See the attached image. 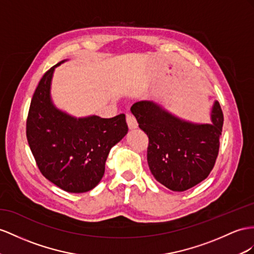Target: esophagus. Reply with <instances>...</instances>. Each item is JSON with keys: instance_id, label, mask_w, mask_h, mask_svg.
<instances>
[{"instance_id": "esophagus-1", "label": "esophagus", "mask_w": 254, "mask_h": 254, "mask_svg": "<svg viewBox=\"0 0 254 254\" xmlns=\"http://www.w3.org/2000/svg\"><path fill=\"white\" fill-rule=\"evenodd\" d=\"M127 126H128V127L131 128V129H133V128H136L137 127V121H136V119H135V117L133 116V115H131V114H127Z\"/></svg>"}]
</instances>
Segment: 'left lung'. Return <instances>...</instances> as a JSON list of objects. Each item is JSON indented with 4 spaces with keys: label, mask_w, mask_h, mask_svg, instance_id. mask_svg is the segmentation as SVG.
I'll use <instances>...</instances> for the list:
<instances>
[{
    "label": "left lung",
    "mask_w": 254,
    "mask_h": 254,
    "mask_svg": "<svg viewBox=\"0 0 254 254\" xmlns=\"http://www.w3.org/2000/svg\"><path fill=\"white\" fill-rule=\"evenodd\" d=\"M131 112L148 136V165L160 184L183 192L208 177L218 158L224 120L218 101L211 123L183 120L152 101L136 102Z\"/></svg>",
    "instance_id": "obj_1"
}]
</instances>
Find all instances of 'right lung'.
Returning <instances> with one entry per match:
<instances>
[{
    "label": "right lung",
    "instance_id": "obj_1",
    "mask_svg": "<svg viewBox=\"0 0 254 254\" xmlns=\"http://www.w3.org/2000/svg\"><path fill=\"white\" fill-rule=\"evenodd\" d=\"M55 66L38 82L27 119V138L38 170L70 193L92 190L104 176L108 153L127 133L126 115L75 118L58 109L50 96Z\"/></svg>",
    "mask_w": 254,
    "mask_h": 254
}]
</instances>
